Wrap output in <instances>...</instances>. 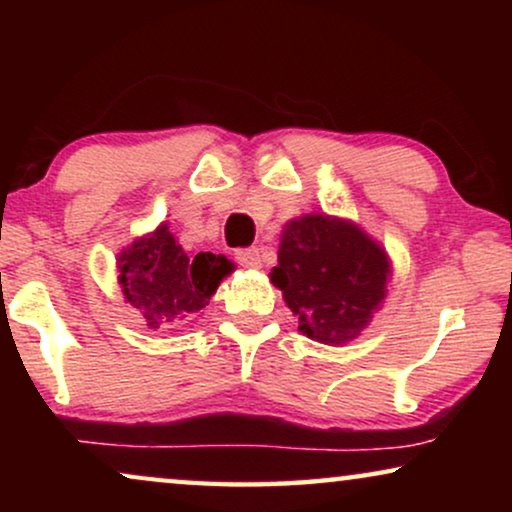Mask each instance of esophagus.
Returning <instances> with one entry per match:
<instances>
[{
    "label": "esophagus",
    "instance_id": "esophagus-1",
    "mask_svg": "<svg viewBox=\"0 0 512 512\" xmlns=\"http://www.w3.org/2000/svg\"><path fill=\"white\" fill-rule=\"evenodd\" d=\"M235 261L242 265V268H261V254H258L256 247H249V249H240L235 254Z\"/></svg>",
    "mask_w": 512,
    "mask_h": 512
}]
</instances>
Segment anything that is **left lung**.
<instances>
[{
    "mask_svg": "<svg viewBox=\"0 0 512 512\" xmlns=\"http://www.w3.org/2000/svg\"><path fill=\"white\" fill-rule=\"evenodd\" d=\"M389 272L387 254L354 223L310 214L286 223L270 279L298 317L300 333L342 345L382 303Z\"/></svg>",
    "mask_w": 512,
    "mask_h": 512,
    "instance_id": "8db88e82",
    "label": "left lung"
}]
</instances>
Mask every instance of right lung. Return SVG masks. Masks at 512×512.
Here are the masks:
<instances>
[{
	"instance_id": "obj_1",
	"label": "right lung",
	"mask_w": 512,
	"mask_h": 512,
	"mask_svg": "<svg viewBox=\"0 0 512 512\" xmlns=\"http://www.w3.org/2000/svg\"><path fill=\"white\" fill-rule=\"evenodd\" d=\"M125 300L153 331H172L191 321L233 270L223 256H186L167 226L137 240L118 258Z\"/></svg>"
}]
</instances>
